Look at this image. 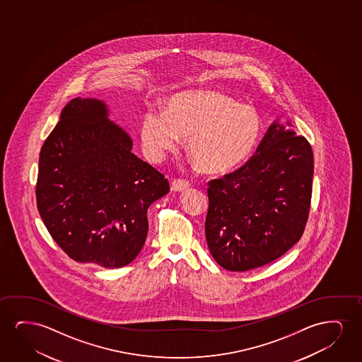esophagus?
<instances>
[{
	"label": "esophagus",
	"mask_w": 362,
	"mask_h": 362,
	"mask_svg": "<svg viewBox=\"0 0 362 362\" xmlns=\"http://www.w3.org/2000/svg\"><path fill=\"white\" fill-rule=\"evenodd\" d=\"M190 188V184L187 180H182V179H178V180H173L172 184H170V189L173 190V192H177V193H182V192H185V190H188Z\"/></svg>",
	"instance_id": "1"
}]
</instances>
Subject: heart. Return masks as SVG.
<instances>
[{"label": "heart", "mask_w": 362, "mask_h": 362, "mask_svg": "<svg viewBox=\"0 0 362 362\" xmlns=\"http://www.w3.org/2000/svg\"><path fill=\"white\" fill-rule=\"evenodd\" d=\"M139 134L152 162H160L184 136L195 164L209 173L223 174L252 154L261 136V119L253 107L228 95L197 90L172 96L165 112L146 111Z\"/></svg>", "instance_id": "b5f03b06"}]
</instances>
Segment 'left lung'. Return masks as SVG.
Returning <instances> with one entry per match:
<instances>
[{
	"mask_svg": "<svg viewBox=\"0 0 362 362\" xmlns=\"http://www.w3.org/2000/svg\"><path fill=\"white\" fill-rule=\"evenodd\" d=\"M273 121L256 154L209 183L205 235L221 267L245 272L283 256L302 238L312 199L310 144Z\"/></svg>",
	"mask_w": 362,
	"mask_h": 362,
	"instance_id": "left-lung-1",
	"label": "left lung"
}]
</instances>
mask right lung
Here are the masks:
<instances>
[{
  "label": "right lung",
  "instance_id": "add662e5",
  "mask_svg": "<svg viewBox=\"0 0 362 362\" xmlns=\"http://www.w3.org/2000/svg\"><path fill=\"white\" fill-rule=\"evenodd\" d=\"M132 139L110 119L104 100L75 98L40 154L37 206L70 258L104 268L139 256L149 205L169 192L163 174L132 153Z\"/></svg>",
  "mask_w": 362,
  "mask_h": 362
}]
</instances>
